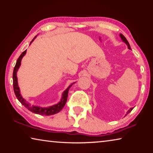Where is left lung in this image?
Returning <instances> with one entry per match:
<instances>
[{"mask_svg":"<svg viewBox=\"0 0 153 153\" xmlns=\"http://www.w3.org/2000/svg\"><path fill=\"white\" fill-rule=\"evenodd\" d=\"M120 37H121V40H122L123 41V42L126 44L127 46H128V48H129V49H131V48H130V45H129V42H128V41L127 40V39L126 38L125 36H124L123 34H121V33H120ZM132 109H133V108H132V107L129 108V109L128 111V112H127V113H126V115H128V114L129 113H130L131 111H132Z\"/></svg>","mask_w":153,"mask_h":153,"instance_id":"1","label":"left lung"}]
</instances>
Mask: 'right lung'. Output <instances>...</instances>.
<instances>
[{
    "mask_svg": "<svg viewBox=\"0 0 153 153\" xmlns=\"http://www.w3.org/2000/svg\"><path fill=\"white\" fill-rule=\"evenodd\" d=\"M36 36H35L34 38H33V39L31 41L30 44L33 42V40L36 38ZM25 53H26V50L23 52V53L21 54L19 57L18 58L17 61L16 62V65H15V66L14 67L13 74V89H14L15 94V96H16L17 98L25 108H27L29 111H32V113H34L36 114H38V115H45L46 116V115H54V114L59 113V111H60L62 108L64 107L65 105L67 100V96H68L69 90L74 84L70 85V86L67 88L63 92V94H62V98L61 99V101L58 102L57 104L53 105V106H51V107H38V106L30 105V103L27 102L26 100H25L24 98L22 97V94H20V90H19V86H18L17 77V72L21 65V61H22L23 56L25 55Z\"/></svg>",
    "mask_w": 153,
    "mask_h": 153,
    "instance_id": "1",
    "label": "right lung"
}]
</instances>
